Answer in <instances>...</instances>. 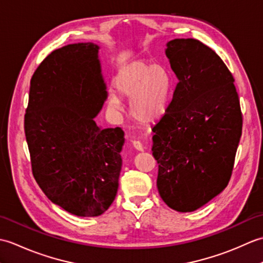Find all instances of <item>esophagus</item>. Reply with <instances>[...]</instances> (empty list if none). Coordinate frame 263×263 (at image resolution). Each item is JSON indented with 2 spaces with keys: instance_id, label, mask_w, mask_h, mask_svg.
Returning a JSON list of instances; mask_svg holds the SVG:
<instances>
[{
  "instance_id": "1",
  "label": "esophagus",
  "mask_w": 263,
  "mask_h": 263,
  "mask_svg": "<svg viewBox=\"0 0 263 263\" xmlns=\"http://www.w3.org/2000/svg\"><path fill=\"white\" fill-rule=\"evenodd\" d=\"M132 144H133V147H135L137 150H139V152H142V150H143V146H142L141 141L135 140V141H132Z\"/></svg>"
}]
</instances>
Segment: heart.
Here are the masks:
<instances>
[{"instance_id":"b5f03b06","label":"heart","mask_w":263,"mask_h":263,"mask_svg":"<svg viewBox=\"0 0 263 263\" xmlns=\"http://www.w3.org/2000/svg\"><path fill=\"white\" fill-rule=\"evenodd\" d=\"M115 91L131 99V114L140 123H154L164 114L168 98L171 79L160 65L133 61L120 70L115 78ZM108 105L121 109V100L110 96Z\"/></svg>"}]
</instances>
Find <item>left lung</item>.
Masks as SVG:
<instances>
[{
  "mask_svg": "<svg viewBox=\"0 0 263 263\" xmlns=\"http://www.w3.org/2000/svg\"><path fill=\"white\" fill-rule=\"evenodd\" d=\"M177 83L153 127L157 187L180 212L199 209L231 180L243 116L234 78L216 52L194 38L167 43Z\"/></svg>",
  "mask_w": 263,
  "mask_h": 263,
  "instance_id": "1",
  "label": "left lung"
}]
</instances>
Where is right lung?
I'll use <instances>...</instances> for the list:
<instances>
[{
    "label": "right lung",
    "mask_w": 263,
    "mask_h": 263,
    "mask_svg": "<svg viewBox=\"0 0 263 263\" xmlns=\"http://www.w3.org/2000/svg\"><path fill=\"white\" fill-rule=\"evenodd\" d=\"M98 46L71 44L43 60L30 80L25 133L32 175L72 215L95 217L113 203L124 132L93 121L107 97Z\"/></svg>",
    "instance_id": "1"
}]
</instances>
